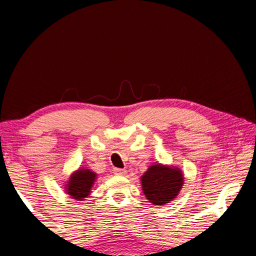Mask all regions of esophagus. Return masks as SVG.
Segmentation results:
<instances>
[{
  "label": "esophagus",
  "mask_w": 256,
  "mask_h": 256,
  "mask_svg": "<svg viewBox=\"0 0 256 256\" xmlns=\"http://www.w3.org/2000/svg\"><path fill=\"white\" fill-rule=\"evenodd\" d=\"M125 172H126V170H120V168H115V170H114V174L115 175H124Z\"/></svg>",
  "instance_id": "obj_1"
}]
</instances>
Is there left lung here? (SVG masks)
<instances>
[{"mask_svg": "<svg viewBox=\"0 0 256 256\" xmlns=\"http://www.w3.org/2000/svg\"><path fill=\"white\" fill-rule=\"evenodd\" d=\"M142 190L154 206L167 204L176 198L184 184V175L180 168L154 164L141 176Z\"/></svg>", "mask_w": 256, "mask_h": 256, "instance_id": "1", "label": "left lung"}]
</instances>
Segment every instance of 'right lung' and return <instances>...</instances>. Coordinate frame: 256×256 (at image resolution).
<instances>
[{
    "instance_id": "1",
    "label": "right lung",
    "mask_w": 256,
    "mask_h": 256,
    "mask_svg": "<svg viewBox=\"0 0 256 256\" xmlns=\"http://www.w3.org/2000/svg\"><path fill=\"white\" fill-rule=\"evenodd\" d=\"M96 178V172H94L90 170L80 168V170H78L70 176L64 190L74 200L84 201V198L90 196L92 188Z\"/></svg>"
}]
</instances>
